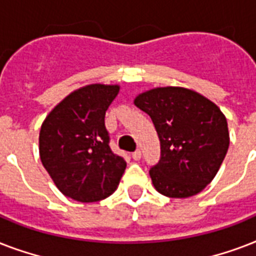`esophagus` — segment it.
<instances>
[{
    "mask_svg": "<svg viewBox=\"0 0 256 256\" xmlns=\"http://www.w3.org/2000/svg\"><path fill=\"white\" fill-rule=\"evenodd\" d=\"M140 158H142V152H140V150H136V152H132V160H140Z\"/></svg>",
    "mask_w": 256,
    "mask_h": 256,
    "instance_id": "esophagus-1",
    "label": "esophagus"
}]
</instances>
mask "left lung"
Wrapping results in <instances>:
<instances>
[{
  "mask_svg": "<svg viewBox=\"0 0 256 256\" xmlns=\"http://www.w3.org/2000/svg\"><path fill=\"white\" fill-rule=\"evenodd\" d=\"M134 104L150 116L160 140L150 176L168 198H188L214 179L230 144L227 120L202 94L179 86L140 92Z\"/></svg>",
  "mask_w": 256,
  "mask_h": 256,
  "instance_id": "1",
  "label": "left lung"
}]
</instances>
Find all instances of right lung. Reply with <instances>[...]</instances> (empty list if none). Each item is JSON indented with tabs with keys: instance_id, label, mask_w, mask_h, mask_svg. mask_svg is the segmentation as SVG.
<instances>
[{
	"instance_id": "right-lung-1",
	"label": "right lung",
	"mask_w": 256,
	"mask_h": 256,
	"mask_svg": "<svg viewBox=\"0 0 256 256\" xmlns=\"http://www.w3.org/2000/svg\"><path fill=\"white\" fill-rule=\"evenodd\" d=\"M120 85L92 84L65 96L42 122L40 158L54 184L77 202H96L116 190L126 168L108 146L106 110Z\"/></svg>"
}]
</instances>
